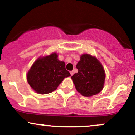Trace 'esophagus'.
<instances>
[{"label":"esophagus","instance_id":"34e87169","mask_svg":"<svg viewBox=\"0 0 135 135\" xmlns=\"http://www.w3.org/2000/svg\"><path fill=\"white\" fill-rule=\"evenodd\" d=\"M70 74H71V75H73V74H74V71H70Z\"/></svg>","mask_w":135,"mask_h":135}]
</instances>
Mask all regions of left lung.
<instances>
[{
	"mask_svg": "<svg viewBox=\"0 0 135 135\" xmlns=\"http://www.w3.org/2000/svg\"><path fill=\"white\" fill-rule=\"evenodd\" d=\"M78 72L72 75V79L77 91L84 97L95 95L102 90L105 74L101 63L90 55L84 54L77 63Z\"/></svg>",
	"mask_w": 135,
	"mask_h": 135,
	"instance_id": "1",
	"label": "left lung"
}]
</instances>
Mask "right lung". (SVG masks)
Listing matches in <instances>:
<instances>
[{"label": "right lung", "mask_w": 135, "mask_h": 135, "mask_svg": "<svg viewBox=\"0 0 135 135\" xmlns=\"http://www.w3.org/2000/svg\"><path fill=\"white\" fill-rule=\"evenodd\" d=\"M70 76L65 63L59 61L56 53L38 58L27 74V80L34 91L48 94L56 89L65 77Z\"/></svg>", "instance_id": "obj_1"}]
</instances>
